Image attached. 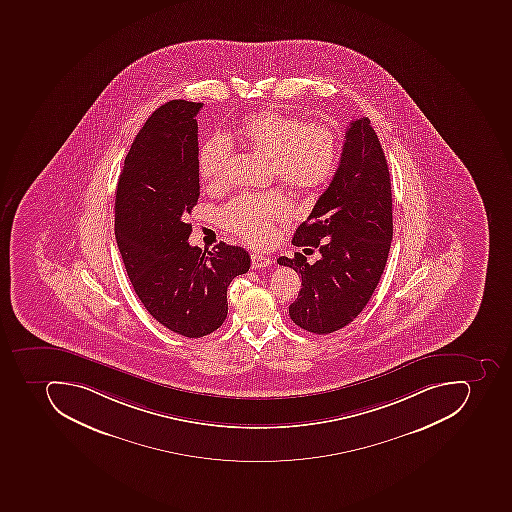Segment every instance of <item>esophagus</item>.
Returning <instances> with one entry per match:
<instances>
[{
  "instance_id": "1",
  "label": "esophagus",
  "mask_w": 512,
  "mask_h": 512,
  "mask_svg": "<svg viewBox=\"0 0 512 512\" xmlns=\"http://www.w3.org/2000/svg\"><path fill=\"white\" fill-rule=\"evenodd\" d=\"M271 265V257L265 254H252V268L255 270H262V268H266V266Z\"/></svg>"
}]
</instances>
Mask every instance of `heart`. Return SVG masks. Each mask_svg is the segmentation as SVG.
Returning a JSON list of instances; mask_svg holds the SVG:
<instances>
[{
    "instance_id": "1",
    "label": "heart",
    "mask_w": 512,
    "mask_h": 512,
    "mask_svg": "<svg viewBox=\"0 0 512 512\" xmlns=\"http://www.w3.org/2000/svg\"><path fill=\"white\" fill-rule=\"evenodd\" d=\"M242 140L260 155L270 158L271 175L295 190H309L324 182L337 156V140L329 127L303 124L297 116L262 110L247 116L239 127ZM233 142L225 134H214L199 150V172L212 185L222 183ZM290 203L279 190L260 195H239L220 210L226 230L252 244H263L273 236V225L286 220Z\"/></svg>"
}]
</instances>
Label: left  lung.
<instances>
[{
  "instance_id": "obj_1",
  "label": "left lung",
  "mask_w": 512,
  "mask_h": 512,
  "mask_svg": "<svg viewBox=\"0 0 512 512\" xmlns=\"http://www.w3.org/2000/svg\"><path fill=\"white\" fill-rule=\"evenodd\" d=\"M329 188L295 231L292 244L317 247L313 265L295 252L279 257L302 276L289 306L292 321L325 335L351 324L377 289L393 241V196L388 163L369 118L351 121Z\"/></svg>"
}]
</instances>
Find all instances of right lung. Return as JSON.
<instances>
[{"label": "right lung", "instance_id": "right-lung-1", "mask_svg": "<svg viewBox=\"0 0 512 512\" xmlns=\"http://www.w3.org/2000/svg\"><path fill=\"white\" fill-rule=\"evenodd\" d=\"M201 108L171 100L148 118L124 159L115 203L116 242L135 294L159 324L188 338L225 322L226 289L250 268L242 247L188 244L185 218L199 198Z\"/></svg>", "mask_w": 512, "mask_h": 512}]
</instances>
